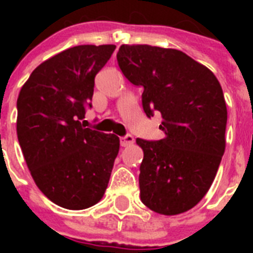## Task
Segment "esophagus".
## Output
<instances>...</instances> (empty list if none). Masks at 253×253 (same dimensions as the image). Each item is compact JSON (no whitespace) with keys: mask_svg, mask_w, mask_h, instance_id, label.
<instances>
[{"mask_svg":"<svg viewBox=\"0 0 253 253\" xmlns=\"http://www.w3.org/2000/svg\"><path fill=\"white\" fill-rule=\"evenodd\" d=\"M134 143V138H132V135H125L121 138V146L122 147H128L131 146Z\"/></svg>","mask_w":253,"mask_h":253,"instance_id":"obj_1","label":"esophagus"}]
</instances>
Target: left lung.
I'll return each instance as SVG.
<instances>
[{
    "label": "left lung",
    "instance_id": "left-lung-1",
    "mask_svg": "<svg viewBox=\"0 0 253 253\" xmlns=\"http://www.w3.org/2000/svg\"><path fill=\"white\" fill-rule=\"evenodd\" d=\"M117 60L143 89L147 117L159 111L163 118V139H136L144 154L140 200L163 215L188 211L208 193L224 154L227 107L219 81L178 49L123 44Z\"/></svg>",
    "mask_w": 253,
    "mask_h": 253
}]
</instances>
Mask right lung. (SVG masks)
Here are the masks:
<instances>
[{"mask_svg": "<svg viewBox=\"0 0 253 253\" xmlns=\"http://www.w3.org/2000/svg\"><path fill=\"white\" fill-rule=\"evenodd\" d=\"M115 45H76L34 69L17 99V135L35 184L69 210L95 205L105 194L119 138L85 128L94 77Z\"/></svg>", "mask_w": 253, "mask_h": 253, "instance_id": "obj_1", "label": "right lung"}]
</instances>
